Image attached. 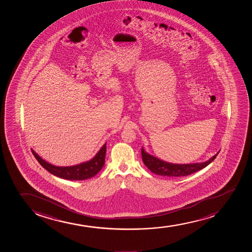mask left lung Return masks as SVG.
Returning <instances> with one entry per match:
<instances>
[{
    "label": "left lung",
    "instance_id": "obj_1",
    "mask_svg": "<svg viewBox=\"0 0 252 252\" xmlns=\"http://www.w3.org/2000/svg\"><path fill=\"white\" fill-rule=\"evenodd\" d=\"M218 152V153H219ZM218 153L211 157V159L206 160L205 162L191 163V164H174V163L166 162L164 160H160L154 156L148 154L145 152L143 147L141 148V157L144 164L150 171L153 173L163 176H188L190 174L200 171L201 169L206 167L210 163L212 162L216 159Z\"/></svg>",
    "mask_w": 252,
    "mask_h": 252
}]
</instances>
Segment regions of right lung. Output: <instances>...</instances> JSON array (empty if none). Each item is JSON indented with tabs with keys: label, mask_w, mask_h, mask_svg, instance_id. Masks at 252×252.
<instances>
[{
	"label": "right lung",
	"mask_w": 252,
	"mask_h": 252,
	"mask_svg": "<svg viewBox=\"0 0 252 252\" xmlns=\"http://www.w3.org/2000/svg\"><path fill=\"white\" fill-rule=\"evenodd\" d=\"M32 154L35 159L42 167L45 168L46 171L50 173L58 176L60 178L70 180V181H83L95 176L101 170L103 165L105 164V157H106V143L103 145L97 154L92 158V160L87 162L81 163L79 165H72V166H56L50 163L46 162L42 158L39 157L32 149Z\"/></svg>",
	"instance_id": "right-lung-1"
}]
</instances>
